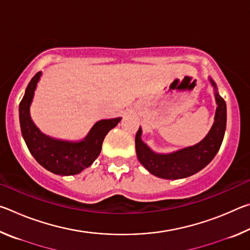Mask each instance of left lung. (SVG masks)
Returning a JSON list of instances; mask_svg holds the SVG:
<instances>
[{
  "label": "left lung",
  "mask_w": 250,
  "mask_h": 250,
  "mask_svg": "<svg viewBox=\"0 0 250 250\" xmlns=\"http://www.w3.org/2000/svg\"><path fill=\"white\" fill-rule=\"evenodd\" d=\"M216 89V84L210 79ZM217 109L215 122L208 134L196 146L185 147L171 154H158L141 140V128L135 134V150L140 163L151 174L161 179L176 180L195 174L208 164L222 146L226 129V104L215 91Z\"/></svg>",
  "instance_id": "obj_1"
}]
</instances>
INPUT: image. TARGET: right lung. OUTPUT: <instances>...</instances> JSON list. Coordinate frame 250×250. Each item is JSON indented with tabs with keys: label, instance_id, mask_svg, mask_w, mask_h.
<instances>
[{
	"label": "right lung",
	"instance_id": "1",
	"mask_svg": "<svg viewBox=\"0 0 250 250\" xmlns=\"http://www.w3.org/2000/svg\"><path fill=\"white\" fill-rule=\"evenodd\" d=\"M40 77L41 73H37L32 78L20 103V124L25 143L35 160L46 170L61 175L78 174L98 158L104 137L121 118L98 121L80 142L49 138L41 132L29 116V105Z\"/></svg>",
	"mask_w": 250,
	"mask_h": 250
}]
</instances>
